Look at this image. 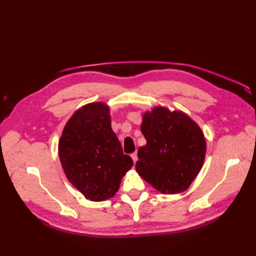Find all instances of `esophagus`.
I'll return each instance as SVG.
<instances>
[{
  "label": "esophagus",
  "mask_w": 256,
  "mask_h": 256,
  "mask_svg": "<svg viewBox=\"0 0 256 256\" xmlns=\"http://www.w3.org/2000/svg\"><path fill=\"white\" fill-rule=\"evenodd\" d=\"M130 156H131V158H132L134 162V164H136V160H138V156H136V152H132V154H130Z\"/></svg>",
  "instance_id": "obj_1"
}]
</instances>
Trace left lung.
<instances>
[{"label":"left lung","mask_w":256,"mask_h":256,"mask_svg":"<svg viewBox=\"0 0 256 256\" xmlns=\"http://www.w3.org/2000/svg\"><path fill=\"white\" fill-rule=\"evenodd\" d=\"M141 131L147 143L138 150V174L164 194L187 190L204 164L202 129L184 112L157 106L143 114Z\"/></svg>","instance_id":"left-lung-1"}]
</instances>
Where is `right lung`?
I'll use <instances>...</instances> for the list:
<instances>
[{
	"label": "right lung",
	"instance_id": "obj_1",
	"mask_svg": "<svg viewBox=\"0 0 256 256\" xmlns=\"http://www.w3.org/2000/svg\"><path fill=\"white\" fill-rule=\"evenodd\" d=\"M58 157L69 182L92 202L113 198L134 166L112 130L110 106L102 102L81 106L68 120Z\"/></svg>",
	"mask_w": 256,
	"mask_h": 256
}]
</instances>
